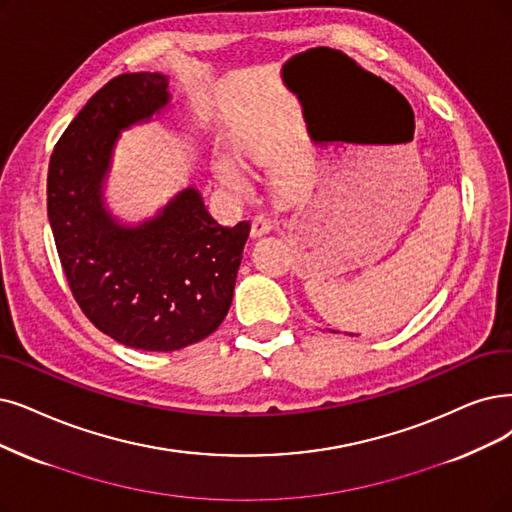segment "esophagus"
Returning a JSON list of instances; mask_svg holds the SVG:
<instances>
[{"mask_svg": "<svg viewBox=\"0 0 512 512\" xmlns=\"http://www.w3.org/2000/svg\"><path fill=\"white\" fill-rule=\"evenodd\" d=\"M273 227H275V222H273L269 216L258 214V216H254V220H252V235H254V237H262V235L271 233Z\"/></svg>", "mask_w": 512, "mask_h": 512, "instance_id": "34e87169", "label": "esophagus"}]
</instances>
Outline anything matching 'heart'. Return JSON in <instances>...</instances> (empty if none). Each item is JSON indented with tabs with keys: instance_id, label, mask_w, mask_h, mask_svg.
Listing matches in <instances>:
<instances>
[{
	"instance_id": "obj_1",
	"label": "heart",
	"mask_w": 512,
	"mask_h": 512,
	"mask_svg": "<svg viewBox=\"0 0 512 512\" xmlns=\"http://www.w3.org/2000/svg\"><path fill=\"white\" fill-rule=\"evenodd\" d=\"M216 170H218L220 180H222L224 185H227L229 189L239 191V193L248 191V182H245V178H243V174H241L239 166H237V163H235L233 159H227V157L218 159V166H216Z\"/></svg>"
}]
</instances>
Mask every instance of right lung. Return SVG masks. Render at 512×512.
Returning a JSON list of instances; mask_svg holds the SVG:
<instances>
[{
	"instance_id": "add662e5",
	"label": "right lung",
	"mask_w": 512,
	"mask_h": 512,
	"mask_svg": "<svg viewBox=\"0 0 512 512\" xmlns=\"http://www.w3.org/2000/svg\"><path fill=\"white\" fill-rule=\"evenodd\" d=\"M168 79L121 73L58 138L48 166V218L79 309L102 334L140 351H176L227 317L250 220L222 227L195 189L136 229L102 208L119 132L168 105Z\"/></svg>"
}]
</instances>
